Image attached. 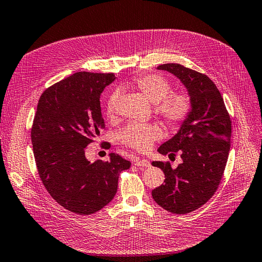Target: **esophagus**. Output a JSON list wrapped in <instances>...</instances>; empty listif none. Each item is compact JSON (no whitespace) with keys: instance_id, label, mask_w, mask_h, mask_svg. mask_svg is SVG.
Instances as JSON below:
<instances>
[{"instance_id":"obj_1","label":"esophagus","mask_w":262,"mask_h":262,"mask_svg":"<svg viewBox=\"0 0 262 262\" xmlns=\"http://www.w3.org/2000/svg\"><path fill=\"white\" fill-rule=\"evenodd\" d=\"M134 165L138 166V167H149V162L147 160H137Z\"/></svg>"}]
</instances>
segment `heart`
Here are the masks:
<instances>
[{
	"label": "heart",
	"instance_id": "heart-1",
	"mask_svg": "<svg viewBox=\"0 0 262 262\" xmlns=\"http://www.w3.org/2000/svg\"><path fill=\"white\" fill-rule=\"evenodd\" d=\"M126 86L138 91L154 104V113L171 128H179L192 112V99L186 92H171L170 82L158 74H141L133 77ZM118 92H113L106 101V115L114 118L118 110ZM163 130L156 123H131L119 132V141L125 146L146 152L155 141L161 140Z\"/></svg>",
	"mask_w": 262,
	"mask_h": 262
}]
</instances>
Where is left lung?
Instances as JSON below:
<instances>
[{
	"label": "left lung",
	"instance_id": "1",
	"mask_svg": "<svg viewBox=\"0 0 262 262\" xmlns=\"http://www.w3.org/2000/svg\"><path fill=\"white\" fill-rule=\"evenodd\" d=\"M182 82L192 99V112L175 137L158 147L163 155L178 152L182 163L153 162L165 173V184L152 190L166 211L186 214L207 203L223 177L231 147L232 121L223 97L210 78L178 63L158 66Z\"/></svg>",
	"mask_w": 262,
	"mask_h": 262
}]
</instances>
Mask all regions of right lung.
Here are the masks:
<instances>
[{"label":"right lung","mask_w":262,"mask_h":262,"mask_svg":"<svg viewBox=\"0 0 262 262\" xmlns=\"http://www.w3.org/2000/svg\"><path fill=\"white\" fill-rule=\"evenodd\" d=\"M114 73L77 72L48 87L38 101L31 142L39 177L61 207L80 215L101 210L114 199L119 175L131 162L112 153L91 163L87 145L105 130L100 94Z\"/></svg>","instance_id":"obj_1"}]
</instances>
